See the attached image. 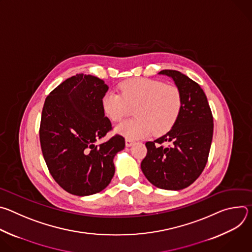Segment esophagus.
<instances>
[{"label":"esophagus","instance_id":"obj_1","mask_svg":"<svg viewBox=\"0 0 252 252\" xmlns=\"http://www.w3.org/2000/svg\"><path fill=\"white\" fill-rule=\"evenodd\" d=\"M133 140L132 139H129V138H126V146L127 147V148H129V147H131L132 145H133Z\"/></svg>","mask_w":252,"mask_h":252}]
</instances>
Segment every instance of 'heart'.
Here are the masks:
<instances>
[{"label":"heart","mask_w":252,"mask_h":252,"mask_svg":"<svg viewBox=\"0 0 252 252\" xmlns=\"http://www.w3.org/2000/svg\"><path fill=\"white\" fill-rule=\"evenodd\" d=\"M121 95L106 93L101 99L102 111L112 122H121L133 109L134 119L118 125L116 132L129 139L167 132L183 110V95L173 85L151 79H132L120 85Z\"/></svg>","instance_id":"heart-1"}]
</instances>
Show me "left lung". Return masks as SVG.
Listing matches in <instances>:
<instances>
[{
  "instance_id": "obj_1",
  "label": "left lung",
  "mask_w": 252,
  "mask_h": 252,
  "mask_svg": "<svg viewBox=\"0 0 252 252\" xmlns=\"http://www.w3.org/2000/svg\"><path fill=\"white\" fill-rule=\"evenodd\" d=\"M158 75L169 77L181 91L183 110L168 132L146 143L148 154L140 167L155 187L181 190L194 183L205 167L213 119L206 95L198 84L173 69H163Z\"/></svg>"
}]
</instances>
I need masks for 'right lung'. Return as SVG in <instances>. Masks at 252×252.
<instances>
[{
    "instance_id": "add662e5",
    "label": "right lung",
    "mask_w": 252,
    "mask_h": 252,
    "mask_svg": "<svg viewBox=\"0 0 252 252\" xmlns=\"http://www.w3.org/2000/svg\"><path fill=\"white\" fill-rule=\"evenodd\" d=\"M109 90L96 77L79 74L66 79L46 98L40 126L41 148L55 181L79 196L97 193L115 174L114 158L125 149L122 135L96 146L112 129L101 99Z\"/></svg>"
}]
</instances>
